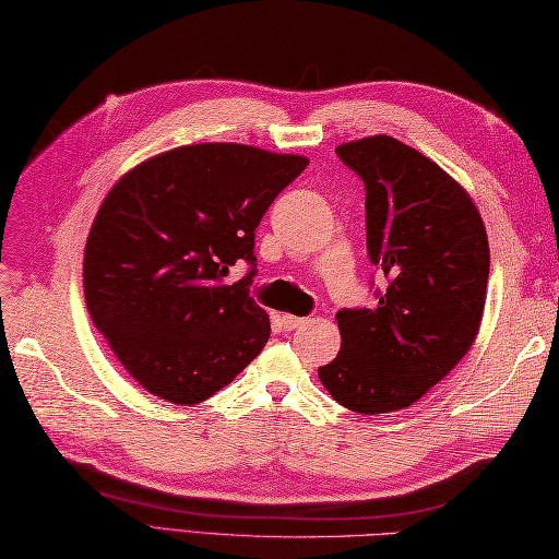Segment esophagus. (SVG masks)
Listing matches in <instances>:
<instances>
[{
	"mask_svg": "<svg viewBox=\"0 0 559 559\" xmlns=\"http://www.w3.org/2000/svg\"><path fill=\"white\" fill-rule=\"evenodd\" d=\"M305 322H307V319H302V317H295V314H281V326L286 329V331L298 329V326H302Z\"/></svg>",
	"mask_w": 559,
	"mask_h": 559,
	"instance_id": "esophagus-1",
	"label": "esophagus"
}]
</instances>
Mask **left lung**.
<instances>
[{
    "instance_id": "8db88e82",
    "label": "left lung",
    "mask_w": 559,
    "mask_h": 559,
    "mask_svg": "<svg viewBox=\"0 0 559 559\" xmlns=\"http://www.w3.org/2000/svg\"><path fill=\"white\" fill-rule=\"evenodd\" d=\"M336 153L365 182L367 254L389 288L372 310L336 314L341 350L319 379L348 411H401L442 382L478 336L488 233L466 189L399 139L365 136Z\"/></svg>"
}]
</instances>
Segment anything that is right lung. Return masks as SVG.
Wrapping results in <instances>:
<instances>
[{
  "instance_id": "1",
  "label": "right lung",
  "mask_w": 559,
  "mask_h": 559,
  "mask_svg": "<svg viewBox=\"0 0 559 559\" xmlns=\"http://www.w3.org/2000/svg\"><path fill=\"white\" fill-rule=\"evenodd\" d=\"M305 156L192 144L124 173L83 252L86 307L115 358L148 394L194 406L228 386L271 334L228 269L254 264V230Z\"/></svg>"
}]
</instances>
